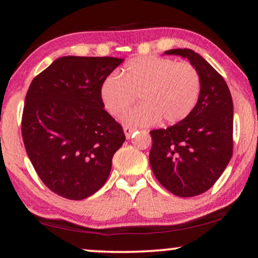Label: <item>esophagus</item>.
Here are the masks:
<instances>
[{"instance_id": "1", "label": "esophagus", "mask_w": 258, "mask_h": 258, "mask_svg": "<svg viewBox=\"0 0 258 258\" xmlns=\"http://www.w3.org/2000/svg\"><path fill=\"white\" fill-rule=\"evenodd\" d=\"M123 130H124L125 137L129 140L130 137H132L133 134L136 132V128H132V126H124V128H123Z\"/></svg>"}]
</instances>
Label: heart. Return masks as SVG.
<instances>
[{
    "instance_id": "b5f03b06",
    "label": "heart",
    "mask_w": 258,
    "mask_h": 258,
    "mask_svg": "<svg viewBox=\"0 0 258 258\" xmlns=\"http://www.w3.org/2000/svg\"><path fill=\"white\" fill-rule=\"evenodd\" d=\"M196 69L184 62L156 56L132 58L121 76L109 75L101 84L100 96L111 115L124 112L139 95L142 104L122 117L128 125H151L157 121L175 124L188 117L200 96Z\"/></svg>"
}]
</instances>
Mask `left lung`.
<instances>
[{
    "label": "left lung",
    "mask_w": 258,
    "mask_h": 258,
    "mask_svg": "<svg viewBox=\"0 0 258 258\" xmlns=\"http://www.w3.org/2000/svg\"><path fill=\"white\" fill-rule=\"evenodd\" d=\"M164 55L188 58L200 76L201 90L188 117L167 129L151 130L149 162L165 189L192 197L210 189L230 161L234 105L224 79L200 54L171 49Z\"/></svg>",
    "instance_id": "1"
}]
</instances>
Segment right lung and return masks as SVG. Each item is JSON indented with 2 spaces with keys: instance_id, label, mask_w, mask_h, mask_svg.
<instances>
[{
  "instance_id": "1",
  "label": "right lung",
  "mask_w": 258,
  "mask_h": 258,
  "mask_svg": "<svg viewBox=\"0 0 258 258\" xmlns=\"http://www.w3.org/2000/svg\"><path fill=\"white\" fill-rule=\"evenodd\" d=\"M123 58L58 57L35 77L24 102L22 136L42 182L68 200L87 199L109 177L125 141L100 89Z\"/></svg>"
}]
</instances>
